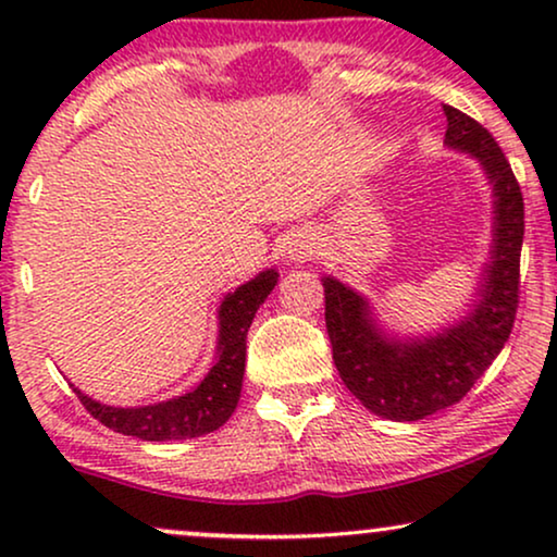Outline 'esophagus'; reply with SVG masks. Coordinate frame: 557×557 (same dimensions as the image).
I'll return each instance as SVG.
<instances>
[{
	"instance_id": "esophagus-1",
	"label": "esophagus",
	"mask_w": 557,
	"mask_h": 557,
	"mask_svg": "<svg viewBox=\"0 0 557 557\" xmlns=\"http://www.w3.org/2000/svg\"><path fill=\"white\" fill-rule=\"evenodd\" d=\"M317 235L309 233V231H299L294 233V238L288 240V248H286V256L292 263H307L311 261V256H317Z\"/></svg>"
}]
</instances>
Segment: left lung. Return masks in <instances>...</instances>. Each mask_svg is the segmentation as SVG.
Wrapping results in <instances>:
<instances>
[{
	"mask_svg": "<svg viewBox=\"0 0 557 557\" xmlns=\"http://www.w3.org/2000/svg\"><path fill=\"white\" fill-rule=\"evenodd\" d=\"M446 147L476 157L494 193L492 261L479 299L459 324L421 339H395L380 330L362 294L324 276V319L342 383L370 413L391 421H421L459 403L512 332L520 304L524 202L512 166L486 128L444 106Z\"/></svg>",
	"mask_w": 557,
	"mask_h": 557,
	"instance_id": "8db88e82",
	"label": "left lung"
}]
</instances>
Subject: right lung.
I'll return each instance as SVG.
<instances>
[{
	"instance_id": "1",
	"label": "right lung",
	"mask_w": 557,
	"mask_h": 557,
	"mask_svg": "<svg viewBox=\"0 0 557 557\" xmlns=\"http://www.w3.org/2000/svg\"><path fill=\"white\" fill-rule=\"evenodd\" d=\"M276 284L278 271L265 269L225 296L218 309L220 334L215 362L189 393L154 403V406L113 408L88 398L78 387L73 391L78 393L81 403L96 421H101L106 429L124 433V436H136L141 441H182L218 431L233 416L240 400L250 322Z\"/></svg>"
}]
</instances>
